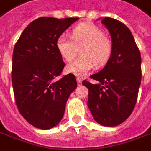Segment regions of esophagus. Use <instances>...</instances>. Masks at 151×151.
<instances>
[{
	"label": "esophagus",
	"instance_id": "1",
	"mask_svg": "<svg viewBox=\"0 0 151 151\" xmlns=\"http://www.w3.org/2000/svg\"><path fill=\"white\" fill-rule=\"evenodd\" d=\"M77 82H78V85H81V84H82V82H83V79H82V78H80V77H77Z\"/></svg>",
	"mask_w": 151,
	"mask_h": 151
}]
</instances>
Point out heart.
Wrapping results in <instances>:
<instances>
[{
  "instance_id": "obj_1",
  "label": "heart",
  "mask_w": 151,
  "mask_h": 151,
  "mask_svg": "<svg viewBox=\"0 0 151 151\" xmlns=\"http://www.w3.org/2000/svg\"><path fill=\"white\" fill-rule=\"evenodd\" d=\"M56 47L66 61H71L81 48V57L67 65L68 73L83 77L96 67L104 66L109 60L113 51L112 42L105 35L104 31L96 25L83 23L73 28L71 38L60 35L56 41Z\"/></svg>"
}]
</instances>
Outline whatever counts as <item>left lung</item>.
<instances>
[{"mask_svg":"<svg viewBox=\"0 0 151 151\" xmlns=\"http://www.w3.org/2000/svg\"><path fill=\"white\" fill-rule=\"evenodd\" d=\"M105 24L111 35L113 51L104 68L90 76L98 81L83 80L88 88L87 105L94 119L107 127H114L131 115L137 100L142 79V57L134 37L122 22L105 17Z\"/></svg>","mask_w":151,"mask_h":151,"instance_id":"1","label":"left lung"}]
</instances>
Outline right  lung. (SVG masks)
Masks as SVG:
<instances>
[{
  "instance_id": "obj_1",
  "label": "right lung",
  "mask_w": 151,
  "mask_h": 151,
  "mask_svg": "<svg viewBox=\"0 0 151 151\" xmlns=\"http://www.w3.org/2000/svg\"><path fill=\"white\" fill-rule=\"evenodd\" d=\"M78 19L38 18L24 29L14 48L11 77L17 107L28 123L42 130L60 123L77 87L72 73L56 81L65 65L56 41Z\"/></svg>"
}]
</instances>
